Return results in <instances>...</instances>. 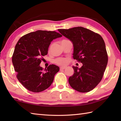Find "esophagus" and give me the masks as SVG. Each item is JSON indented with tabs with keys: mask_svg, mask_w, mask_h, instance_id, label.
Returning <instances> with one entry per match:
<instances>
[{
	"mask_svg": "<svg viewBox=\"0 0 121 121\" xmlns=\"http://www.w3.org/2000/svg\"><path fill=\"white\" fill-rule=\"evenodd\" d=\"M65 66H61L60 67V70H64V69H65Z\"/></svg>",
	"mask_w": 121,
	"mask_h": 121,
	"instance_id": "obj_1",
	"label": "esophagus"
}]
</instances>
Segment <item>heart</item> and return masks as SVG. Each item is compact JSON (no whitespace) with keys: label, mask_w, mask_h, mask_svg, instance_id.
Wrapping results in <instances>:
<instances>
[{"label":"heart","mask_w":121,"mask_h":121,"mask_svg":"<svg viewBox=\"0 0 121 121\" xmlns=\"http://www.w3.org/2000/svg\"><path fill=\"white\" fill-rule=\"evenodd\" d=\"M55 62L59 65H65L67 63V60L65 58H59L56 59L55 60Z\"/></svg>","instance_id":"1"}]
</instances>
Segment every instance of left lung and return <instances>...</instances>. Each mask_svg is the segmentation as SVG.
<instances>
[{
	"mask_svg": "<svg viewBox=\"0 0 121 121\" xmlns=\"http://www.w3.org/2000/svg\"><path fill=\"white\" fill-rule=\"evenodd\" d=\"M58 31L72 42L73 58L83 64L80 68L73 66L74 72L69 78V84L79 92L91 91L101 81L108 61L103 38L81 26Z\"/></svg>",
	"mask_w": 121,
	"mask_h": 121,
	"instance_id": "left-lung-1",
	"label": "left lung"
}]
</instances>
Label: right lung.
Masks as SVG:
<instances>
[{
	"label": "right lung",
	"mask_w": 121,
	"mask_h": 121,
	"mask_svg": "<svg viewBox=\"0 0 121 121\" xmlns=\"http://www.w3.org/2000/svg\"><path fill=\"white\" fill-rule=\"evenodd\" d=\"M62 36L55 31L38 30L24 35L15 45L12 61L17 78L29 91H45L53 81L59 66L49 65L43 70L40 66L43 56L47 55L52 41Z\"/></svg>",
	"instance_id": "1"
}]
</instances>
